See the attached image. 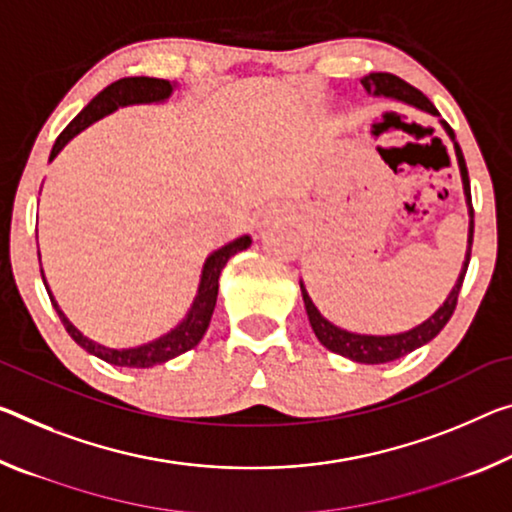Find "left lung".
<instances>
[{
	"mask_svg": "<svg viewBox=\"0 0 512 512\" xmlns=\"http://www.w3.org/2000/svg\"><path fill=\"white\" fill-rule=\"evenodd\" d=\"M362 86L364 91L373 97H389L394 102H403L410 104L419 111L431 113V116L440 118V113L433 107V102L428 97L417 91L415 86H410L408 81H403L401 77L389 75V72H371V75L362 77ZM440 125L449 136L453 143V150H456V159H458V170H460V180H462V193H465V205H467V214H469V230H467V250H465V262H462V269L458 273V280L453 289L449 291V296L444 298V303L437 307V310L428 316L426 321H421L419 326L403 330V332H394V335H360V332H351L335 326V323L328 321L326 316L319 312V307L314 305V300L307 294V289L300 280V294H303V303H305V312L307 319H310V326L314 330V335L319 342L328 348V351L344 355V358L360 362V364H383V362H392L399 360L403 355H408L412 351H417L419 346H424L431 342L433 337L440 335V330L449 323L453 310H456L458 303V294L462 287V280H465L467 266H469V257H472V241H474V207H472V189H469V175H467V166H465V157H462L460 145L456 143V134L453 129L444 123L440 118Z\"/></svg>",
	"mask_w": 512,
	"mask_h": 512,
	"instance_id": "1",
	"label": "left lung"
}]
</instances>
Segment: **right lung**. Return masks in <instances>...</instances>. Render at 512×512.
Listing matches in <instances>:
<instances>
[{"label": "right lung", "instance_id": "add662e5", "mask_svg": "<svg viewBox=\"0 0 512 512\" xmlns=\"http://www.w3.org/2000/svg\"><path fill=\"white\" fill-rule=\"evenodd\" d=\"M175 88H180L177 81L157 79V77H125V79L113 81V84L104 88L102 93H97L93 100L77 113L75 120H72V123L59 134V139H56L54 148L50 152V161H54L56 154L66 148V145L75 139L79 132H84L86 127H91L100 118L109 116V113L118 111L120 107H132V104H164L170 100V95L175 93ZM250 243H253L250 234H241V237L227 241L225 246L216 248L214 253H209L205 264H202L196 298H193L191 307L182 316V321L177 323L175 328L164 332L161 337L152 339V342H145L141 346H129V348H111V346L93 342L91 337H86L84 332H81L75 323L68 319L66 312L61 310V305L56 303L52 289L47 285L43 266H40V275H43V285L47 289V294H50V300L56 314H59L61 323L66 326L68 335L75 339L84 351L95 355V358L113 364V367L145 369V367H154V364H164L168 360L177 358V355L191 351L193 346H198V342L205 337V332L209 328V321H212L216 296H218V278H221V271L225 269L227 259L241 253V250H246ZM38 259H40V250H38Z\"/></svg>", "mask_w": 512, "mask_h": 512}]
</instances>
